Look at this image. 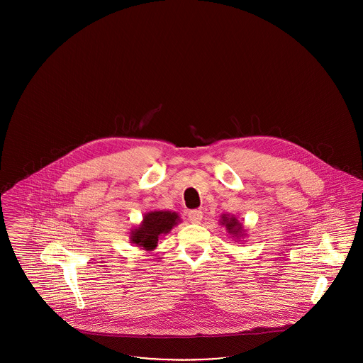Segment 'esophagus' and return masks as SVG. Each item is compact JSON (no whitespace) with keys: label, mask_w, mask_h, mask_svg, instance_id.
Returning <instances> with one entry per match:
<instances>
[{"label":"esophagus","mask_w":363,"mask_h":363,"mask_svg":"<svg viewBox=\"0 0 363 363\" xmlns=\"http://www.w3.org/2000/svg\"><path fill=\"white\" fill-rule=\"evenodd\" d=\"M188 218H189L190 223L199 225L203 219V212H201V209H191L188 213Z\"/></svg>","instance_id":"obj_1"}]
</instances>
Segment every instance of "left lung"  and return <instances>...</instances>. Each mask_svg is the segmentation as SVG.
Wrapping results in <instances>:
<instances>
[{
	"instance_id": "8db88e82",
	"label": "left lung",
	"mask_w": 363,
	"mask_h": 363,
	"mask_svg": "<svg viewBox=\"0 0 363 363\" xmlns=\"http://www.w3.org/2000/svg\"><path fill=\"white\" fill-rule=\"evenodd\" d=\"M220 225H225V230L230 235H234L235 238L243 237V227L238 222V219L235 216H228V215H222L220 219Z\"/></svg>"
}]
</instances>
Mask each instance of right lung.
Returning <instances> with one entry per match:
<instances>
[{"label": "right lung", "instance_id": "1", "mask_svg": "<svg viewBox=\"0 0 363 363\" xmlns=\"http://www.w3.org/2000/svg\"><path fill=\"white\" fill-rule=\"evenodd\" d=\"M179 223V216L172 211H152L144 215L143 222L132 230L130 242L147 252L154 250L162 235Z\"/></svg>", "mask_w": 363, "mask_h": 363}]
</instances>
